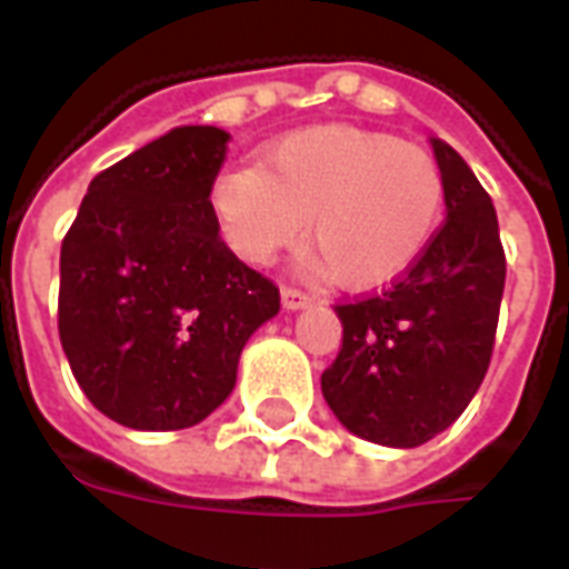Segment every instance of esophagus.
<instances>
[{
  "instance_id": "obj_1",
  "label": "esophagus",
  "mask_w": 569,
  "mask_h": 569,
  "mask_svg": "<svg viewBox=\"0 0 569 569\" xmlns=\"http://www.w3.org/2000/svg\"><path fill=\"white\" fill-rule=\"evenodd\" d=\"M280 298H283L286 310H305V308H310V305H313V298H310L308 292H301V289H292V286H283Z\"/></svg>"
}]
</instances>
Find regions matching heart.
<instances>
[{"label": "heart", "instance_id": "b5f03b06", "mask_svg": "<svg viewBox=\"0 0 569 569\" xmlns=\"http://www.w3.org/2000/svg\"><path fill=\"white\" fill-rule=\"evenodd\" d=\"M210 207L240 259L268 264L308 228L320 249L310 256L313 271L375 289L423 256L439 228L445 182L436 158L415 142L326 124L271 142L259 167L222 170Z\"/></svg>", "mask_w": 569, "mask_h": 569}]
</instances>
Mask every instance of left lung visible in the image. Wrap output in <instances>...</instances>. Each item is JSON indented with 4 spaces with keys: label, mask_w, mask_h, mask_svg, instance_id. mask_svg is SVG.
<instances>
[{
    "label": "left lung",
    "mask_w": 569,
    "mask_h": 569,
    "mask_svg": "<svg viewBox=\"0 0 569 569\" xmlns=\"http://www.w3.org/2000/svg\"><path fill=\"white\" fill-rule=\"evenodd\" d=\"M429 146L445 224L399 283L335 308L345 338L320 381L335 418L387 448H418L463 415L488 371L506 286L488 191L448 142Z\"/></svg>",
    "instance_id": "obj_1"
}]
</instances>
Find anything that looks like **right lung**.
Masks as SVG:
<instances>
[{
	"instance_id": "1",
	"label": "right lung",
	"mask_w": 569,
	"mask_h": 569,
	"mask_svg": "<svg viewBox=\"0 0 569 569\" xmlns=\"http://www.w3.org/2000/svg\"><path fill=\"white\" fill-rule=\"evenodd\" d=\"M231 133L173 128L93 176L60 249V345L97 411L167 432L231 396L280 289L219 237L210 186Z\"/></svg>"
}]
</instances>
